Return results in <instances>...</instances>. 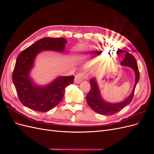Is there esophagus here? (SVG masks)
<instances>
[{"label":"esophagus","mask_w":154,"mask_h":154,"mask_svg":"<svg viewBox=\"0 0 154 154\" xmlns=\"http://www.w3.org/2000/svg\"><path fill=\"white\" fill-rule=\"evenodd\" d=\"M84 76L82 73H78L75 76V78H74V82L76 83H80L81 82H82L84 80Z\"/></svg>","instance_id":"1"}]
</instances>
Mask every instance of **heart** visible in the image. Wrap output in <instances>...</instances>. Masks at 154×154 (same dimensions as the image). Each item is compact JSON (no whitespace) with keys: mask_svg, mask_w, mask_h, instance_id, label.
<instances>
[{"mask_svg":"<svg viewBox=\"0 0 154 154\" xmlns=\"http://www.w3.org/2000/svg\"><path fill=\"white\" fill-rule=\"evenodd\" d=\"M101 51H102V53H103L104 55H108V54H107V52L105 50V49H101Z\"/></svg>","mask_w":154,"mask_h":154,"instance_id":"heart-1","label":"heart"}]
</instances>
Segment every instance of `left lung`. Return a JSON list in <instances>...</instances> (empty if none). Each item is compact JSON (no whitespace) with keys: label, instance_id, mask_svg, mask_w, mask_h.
<instances>
[{"label":"left lung","instance_id":"1","mask_svg":"<svg viewBox=\"0 0 154 154\" xmlns=\"http://www.w3.org/2000/svg\"><path fill=\"white\" fill-rule=\"evenodd\" d=\"M121 66L132 69L135 74L136 79H135L134 86L131 93L123 101L119 102V103H109L105 101L101 96L97 78L94 77L91 79V90L86 96V100L88 105L95 112L104 116L113 115L122 110L132 101L135 88L139 80V72L137 63L136 59L131 54L126 52L125 57L121 63Z\"/></svg>","mask_w":154,"mask_h":154}]
</instances>
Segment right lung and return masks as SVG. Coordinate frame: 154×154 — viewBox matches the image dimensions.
Masks as SVG:
<instances>
[{"label": "right lung", "mask_w": 154, "mask_h": 154, "mask_svg": "<svg viewBox=\"0 0 154 154\" xmlns=\"http://www.w3.org/2000/svg\"><path fill=\"white\" fill-rule=\"evenodd\" d=\"M67 40L64 38L45 37L18 54L12 76L21 103L32 110L48 112L57 106L64 96L65 88L72 84L74 76H58L45 85H38L30 76L36 56L42 51L63 53Z\"/></svg>", "instance_id": "add662e5"}]
</instances>
